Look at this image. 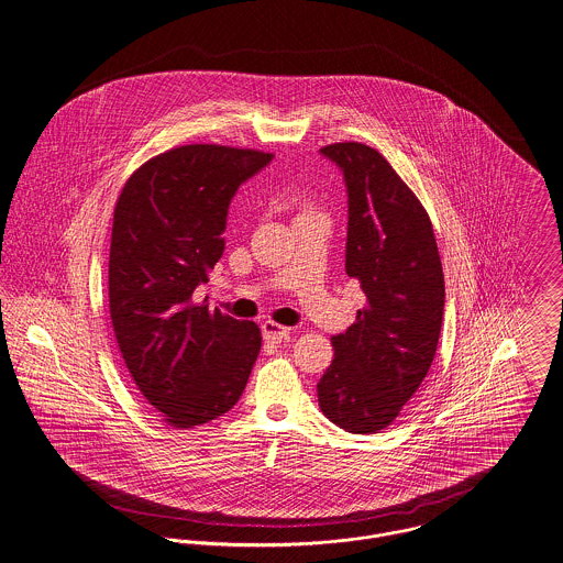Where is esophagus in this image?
Returning a JSON list of instances; mask_svg holds the SVG:
<instances>
[{
	"mask_svg": "<svg viewBox=\"0 0 563 563\" xmlns=\"http://www.w3.org/2000/svg\"><path fill=\"white\" fill-rule=\"evenodd\" d=\"M262 335H264V340L268 344H279V342H284L290 335V329L282 327V324H277L273 320H264L262 322Z\"/></svg>",
	"mask_w": 563,
	"mask_h": 563,
	"instance_id": "34e87169",
	"label": "esophagus"
}]
</instances>
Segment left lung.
<instances>
[{"label": "left lung", "mask_w": 563, "mask_h": 563, "mask_svg": "<svg viewBox=\"0 0 563 563\" xmlns=\"http://www.w3.org/2000/svg\"><path fill=\"white\" fill-rule=\"evenodd\" d=\"M346 183V275L365 307L331 338L335 357L318 405L353 434L387 428L419 389L437 353L445 282L426 208L378 151L344 142L320 148Z\"/></svg>", "instance_id": "obj_1"}]
</instances>
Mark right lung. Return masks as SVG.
I'll return each mask as SVG.
<instances>
[{
  "label": "right lung",
  "instance_id": "obj_1",
  "mask_svg": "<svg viewBox=\"0 0 563 563\" xmlns=\"http://www.w3.org/2000/svg\"><path fill=\"white\" fill-rule=\"evenodd\" d=\"M271 158L214 144L172 148L146 161L118 198L109 313L137 389L174 428L232 409L256 363V322L208 311L194 290L223 256L232 198Z\"/></svg>",
  "mask_w": 563,
  "mask_h": 563
}]
</instances>
